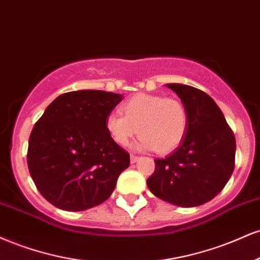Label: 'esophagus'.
<instances>
[{"mask_svg":"<svg viewBox=\"0 0 260 260\" xmlns=\"http://www.w3.org/2000/svg\"><path fill=\"white\" fill-rule=\"evenodd\" d=\"M139 155H135V154H131L130 155V161H131V163H136V161L137 160H139Z\"/></svg>","mask_w":260,"mask_h":260,"instance_id":"esophagus-1","label":"esophagus"}]
</instances>
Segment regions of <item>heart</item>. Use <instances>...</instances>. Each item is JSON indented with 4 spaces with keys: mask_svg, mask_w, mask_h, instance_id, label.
I'll return each mask as SVG.
<instances>
[{
    "mask_svg": "<svg viewBox=\"0 0 260 260\" xmlns=\"http://www.w3.org/2000/svg\"><path fill=\"white\" fill-rule=\"evenodd\" d=\"M120 113L106 118V130L119 146H127L139 131V146L164 154L184 141L188 113L184 103L159 94L139 93L121 105Z\"/></svg>",
    "mask_w": 260,
    "mask_h": 260,
    "instance_id": "b5f03b06",
    "label": "heart"
}]
</instances>
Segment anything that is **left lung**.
Listing matches in <instances>:
<instances>
[{
    "instance_id": "8db88e82",
    "label": "left lung",
    "mask_w": 260,
    "mask_h": 260,
    "mask_svg": "<svg viewBox=\"0 0 260 260\" xmlns=\"http://www.w3.org/2000/svg\"><path fill=\"white\" fill-rule=\"evenodd\" d=\"M184 103L188 127L174 153L154 159L147 179L155 197L179 207H197L220 192L235 168L236 140L214 100L196 87L167 84Z\"/></svg>"
}]
</instances>
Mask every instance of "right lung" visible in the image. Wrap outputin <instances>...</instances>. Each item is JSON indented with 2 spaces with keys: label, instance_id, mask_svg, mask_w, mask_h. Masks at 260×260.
Listing matches in <instances>:
<instances>
[{
  "label": "right lung",
  "instance_id": "right-lung-1",
  "mask_svg": "<svg viewBox=\"0 0 260 260\" xmlns=\"http://www.w3.org/2000/svg\"><path fill=\"white\" fill-rule=\"evenodd\" d=\"M123 100L100 90L58 96L34 125L27 168L40 193L57 208L79 212L114 191L130 155L109 137L106 118Z\"/></svg>",
  "mask_w": 260,
  "mask_h": 260
}]
</instances>
